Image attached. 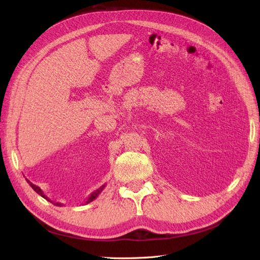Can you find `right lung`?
<instances>
[{"mask_svg":"<svg viewBox=\"0 0 260 260\" xmlns=\"http://www.w3.org/2000/svg\"><path fill=\"white\" fill-rule=\"evenodd\" d=\"M27 180V182L29 183V185L31 186V187H32L34 188V190L39 194V195H41L42 196V198L43 199H45V200H48L49 202H51V203H53L54 204V205H56V206H61L62 205V204H60V203H54V202H52L49 198H48V196H46V195H44V193H43V191L41 190V188L40 187H39V186H37L36 184H34V183H31L30 182V181L28 180V179H26ZM105 185L106 184H103V185H102L101 187H99L98 188V190H95V191H94V192H92L91 194H90V196H89V198L88 199H86V201H85V204H89V203H91L92 201H94V200H95L96 198H98V196L101 194V192L102 191H103L104 190V187H105Z\"/></svg>","mask_w":260,"mask_h":260,"instance_id":"1","label":"right lung"}]
</instances>
